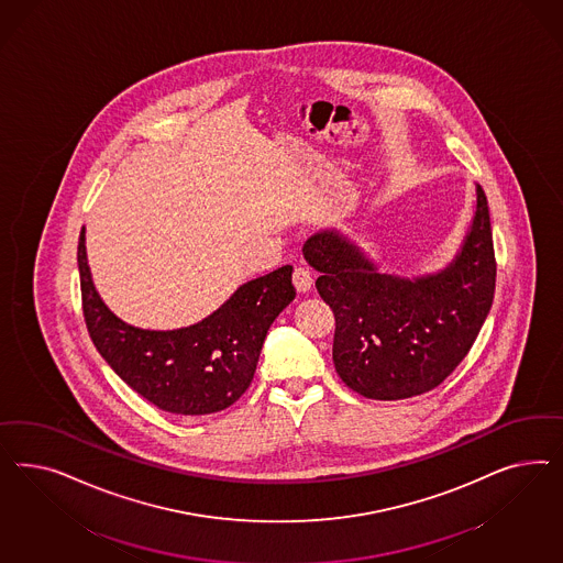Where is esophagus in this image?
I'll return each instance as SVG.
<instances>
[{"label":"esophagus","instance_id":"1","mask_svg":"<svg viewBox=\"0 0 563 563\" xmlns=\"http://www.w3.org/2000/svg\"><path fill=\"white\" fill-rule=\"evenodd\" d=\"M292 285L297 287L299 292H306L313 285V274L306 266H295V271H292Z\"/></svg>","mask_w":563,"mask_h":563}]
</instances>
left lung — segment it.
Returning <instances> with one entry per match:
<instances>
[{"label":"left lung","instance_id":"obj_1","mask_svg":"<svg viewBox=\"0 0 563 563\" xmlns=\"http://www.w3.org/2000/svg\"><path fill=\"white\" fill-rule=\"evenodd\" d=\"M303 256L320 273L316 289L336 320V374L374 400H402L440 386L471 351L494 303L497 266L481 186L461 252L440 273H379L339 231L311 235Z\"/></svg>","mask_w":563,"mask_h":563}]
</instances>
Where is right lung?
<instances>
[{"label": "right lung", "mask_w": 563, "mask_h": 563, "mask_svg": "<svg viewBox=\"0 0 563 563\" xmlns=\"http://www.w3.org/2000/svg\"><path fill=\"white\" fill-rule=\"evenodd\" d=\"M78 271L86 328L101 357L132 390L175 415H210L239 400L254 379L268 328L295 299L292 266H283L241 285L198 324L142 330L102 303L86 262L85 227Z\"/></svg>", "instance_id": "add662e5"}]
</instances>
